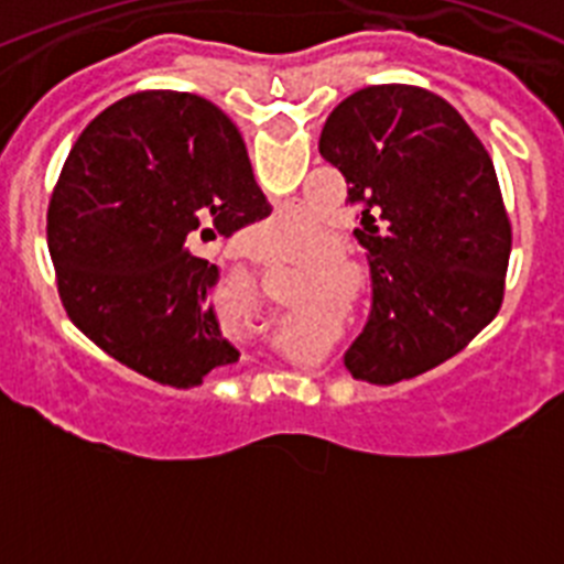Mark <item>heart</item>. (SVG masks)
<instances>
[{
  "instance_id": "obj_1",
  "label": "heart",
  "mask_w": 564,
  "mask_h": 564,
  "mask_svg": "<svg viewBox=\"0 0 564 564\" xmlns=\"http://www.w3.org/2000/svg\"><path fill=\"white\" fill-rule=\"evenodd\" d=\"M316 234V217H311V214L305 212H288L273 217V220H268L253 237H257V242H262V248H265L268 253L285 259L291 257V253H296L299 248H305Z\"/></svg>"
}]
</instances>
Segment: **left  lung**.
<instances>
[{"label": "left lung", "instance_id": "left-lung-1", "mask_svg": "<svg viewBox=\"0 0 564 564\" xmlns=\"http://www.w3.org/2000/svg\"><path fill=\"white\" fill-rule=\"evenodd\" d=\"M318 152L361 208L372 311L344 352L352 378L395 383L460 352L497 316L511 223L495 163L463 115L412 84H376L327 115Z\"/></svg>", "mask_w": 564, "mask_h": 564}]
</instances>
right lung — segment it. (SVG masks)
Segmentation results:
<instances>
[{
	"label": "right lung",
	"mask_w": 564,
	"mask_h": 564,
	"mask_svg": "<svg viewBox=\"0 0 564 564\" xmlns=\"http://www.w3.org/2000/svg\"><path fill=\"white\" fill-rule=\"evenodd\" d=\"M242 134L212 101L143 89L87 123L53 188L47 242L67 316L104 352L188 390L239 361L197 237L265 220Z\"/></svg>",
	"instance_id": "right-lung-1"
}]
</instances>
